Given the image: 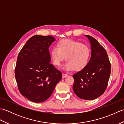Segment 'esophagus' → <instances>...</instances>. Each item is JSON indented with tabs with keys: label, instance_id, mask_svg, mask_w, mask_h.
Listing matches in <instances>:
<instances>
[{
	"label": "esophagus",
	"instance_id": "esophagus-1",
	"mask_svg": "<svg viewBox=\"0 0 124 124\" xmlns=\"http://www.w3.org/2000/svg\"><path fill=\"white\" fill-rule=\"evenodd\" d=\"M68 75L67 74H65V73H63L62 74V77L63 78H65L66 77H67Z\"/></svg>",
	"mask_w": 124,
	"mask_h": 124
}]
</instances>
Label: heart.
Segmentation results:
<instances>
[{"label": "heart", "mask_w": 124, "mask_h": 124, "mask_svg": "<svg viewBox=\"0 0 124 124\" xmlns=\"http://www.w3.org/2000/svg\"><path fill=\"white\" fill-rule=\"evenodd\" d=\"M53 63L60 66L65 58L67 61L63 69L67 71H80L86 67L91 56V49L81 42L72 39H62L51 53Z\"/></svg>", "instance_id": "1"}]
</instances>
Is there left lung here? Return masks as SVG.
<instances>
[{"label": "left lung", "instance_id": "obj_1", "mask_svg": "<svg viewBox=\"0 0 124 124\" xmlns=\"http://www.w3.org/2000/svg\"><path fill=\"white\" fill-rule=\"evenodd\" d=\"M91 46V57L86 67L73 75V90L79 98L94 100L106 91L111 72L107 52L97 40L85 35Z\"/></svg>", "mask_w": 124, "mask_h": 124}]
</instances>
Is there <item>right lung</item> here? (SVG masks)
Segmentation results:
<instances>
[{"label": "right lung", "mask_w": 124, "mask_h": 124, "mask_svg": "<svg viewBox=\"0 0 124 124\" xmlns=\"http://www.w3.org/2000/svg\"><path fill=\"white\" fill-rule=\"evenodd\" d=\"M52 36L31 37L18 55L15 76L18 88L30 101L43 102L51 96L62 73L51 63L49 47Z\"/></svg>", "instance_id": "right-lung-1"}]
</instances>
